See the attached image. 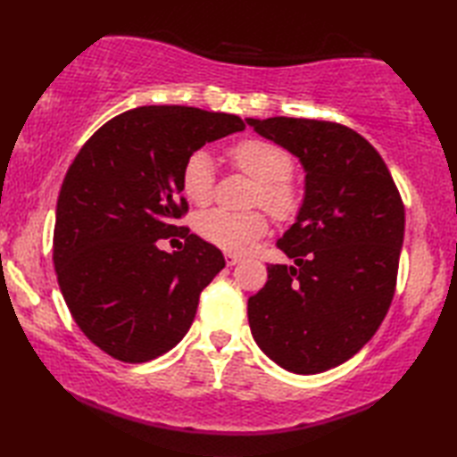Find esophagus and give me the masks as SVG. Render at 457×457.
I'll use <instances>...</instances> for the list:
<instances>
[{"mask_svg": "<svg viewBox=\"0 0 457 457\" xmlns=\"http://www.w3.org/2000/svg\"><path fill=\"white\" fill-rule=\"evenodd\" d=\"M223 257H226V263H228V267H234V265H237L239 261H241V257H239V255H236V253H231V251H228V253L223 255Z\"/></svg>", "mask_w": 457, "mask_h": 457, "instance_id": "34e87169", "label": "esophagus"}]
</instances>
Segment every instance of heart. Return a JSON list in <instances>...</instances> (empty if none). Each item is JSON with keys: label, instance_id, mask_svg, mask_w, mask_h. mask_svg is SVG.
<instances>
[{"label": "heart", "instance_id": "obj_1", "mask_svg": "<svg viewBox=\"0 0 457 457\" xmlns=\"http://www.w3.org/2000/svg\"><path fill=\"white\" fill-rule=\"evenodd\" d=\"M228 159L234 169L255 180L251 202L263 206L277 220L295 218L303 206V194L293 180L295 159L280 145L249 137L228 149ZM216 169L210 153L194 151L184 161L180 170L182 194L196 206H204L213 196ZM263 212L236 213L221 208L204 212L196 220L198 234L228 251H247L267 231Z\"/></svg>", "mask_w": 457, "mask_h": 457}]
</instances>
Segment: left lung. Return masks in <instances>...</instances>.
Here are the masks:
<instances>
[{"label": "left lung", "instance_id": "8db88e82", "mask_svg": "<svg viewBox=\"0 0 457 457\" xmlns=\"http://www.w3.org/2000/svg\"><path fill=\"white\" fill-rule=\"evenodd\" d=\"M247 123L306 170L296 221L277 241L295 267H267L265 287L247 300L251 334L287 371L322 373L353 357L389 312L404 204L381 154L345 125L303 118Z\"/></svg>", "mask_w": 457, "mask_h": 457}]
</instances>
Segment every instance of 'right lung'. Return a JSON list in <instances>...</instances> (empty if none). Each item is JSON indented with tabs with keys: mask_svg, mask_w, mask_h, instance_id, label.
Masks as SVG:
<instances>
[{
	"mask_svg": "<svg viewBox=\"0 0 457 457\" xmlns=\"http://www.w3.org/2000/svg\"><path fill=\"white\" fill-rule=\"evenodd\" d=\"M244 129L237 115L143 105L104 123L76 154L56 202L53 261L74 322L102 352L145 363L187 336L226 261L177 226L188 212L180 170L194 151ZM169 237L185 247L159 250Z\"/></svg>",
	"mask_w": 457,
	"mask_h": 457,
	"instance_id": "right-lung-1",
	"label": "right lung"
}]
</instances>
